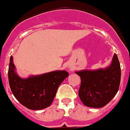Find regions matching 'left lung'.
Listing matches in <instances>:
<instances>
[{
    "label": "left lung",
    "mask_w": 130,
    "mask_h": 130,
    "mask_svg": "<svg viewBox=\"0 0 130 130\" xmlns=\"http://www.w3.org/2000/svg\"><path fill=\"white\" fill-rule=\"evenodd\" d=\"M76 73L81 81L79 96L86 106L94 108L104 107L119 90L121 70L116 54L113 56L111 66L105 70H83Z\"/></svg>",
    "instance_id": "1"
}]
</instances>
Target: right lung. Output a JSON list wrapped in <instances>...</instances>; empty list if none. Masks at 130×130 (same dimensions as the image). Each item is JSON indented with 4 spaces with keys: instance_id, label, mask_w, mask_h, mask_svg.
Instances as JSON below:
<instances>
[{
    "instance_id": "add662e5",
    "label": "right lung",
    "mask_w": 130,
    "mask_h": 130,
    "mask_svg": "<svg viewBox=\"0 0 130 130\" xmlns=\"http://www.w3.org/2000/svg\"><path fill=\"white\" fill-rule=\"evenodd\" d=\"M13 57H10L8 80L13 96L21 104L32 110L50 106L57 89L69 75L66 71H55L39 76L21 79L15 73Z\"/></svg>"
}]
</instances>
